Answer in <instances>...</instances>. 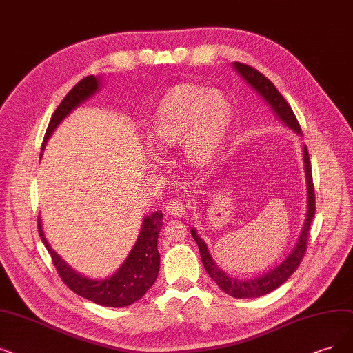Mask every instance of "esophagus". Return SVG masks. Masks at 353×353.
Returning a JSON list of instances; mask_svg holds the SVG:
<instances>
[{
    "label": "esophagus",
    "mask_w": 353,
    "mask_h": 353,
    "mask_svg": "<svg viewBox=\"0 0 353 353\" xmlns=\"http://www.w3.org/2000/svg\"><path fill=\"white\" fill-rule=\"evenodd\" d=\"M166 213L171 214V216L182 217L187 213V207L181 200H171L166 205Z\"/></svg>",
    "instance_id": "1"
}]
</instances>
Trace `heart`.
I'll return each mask as SVG.
<instances>
[{"label":"heart","mask_w":353,"mask_h":353,"mask_svg":"<svg viewBox=\"0 0 353 353\" xmlns=\"http://www.w3.org/2000/svg\"><path fill=\"white\" fill-rule=\"evenodd\" d=\"M232 120L233 108L224 94L187 83L162 98L149 128L154 145L169 149L182 140L187 161L203 166L216 157Z\"/></svg>","instance_id":"1"}]
</instances>
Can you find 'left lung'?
Here are the masks:
<instances>
[{
    "instance_id": "left-lung-1",
    "label": "left lung",
    "mask_w": 353,
    "mask_h": 353,
    "mask_svg": "<svg viewBox=\"0 0 353 353\" xmlns=\"http://www.w3.org/2000/svg\"><path fill=\"white\" fill-rule=\"evenodd\" d=\"M233 69L236 72L242 77V79L248 83V85L261 95L262 100L270 105V108L275 112V116L281 120L284 125L291 129L294 133L299 136H303L301 128L297 121V117L294 116V111L291 110L290 104L284 100V97L279 94V91L275 88L274 83L263 77L256 69L252 66L243 65L234 62ZM303 161H304V172H305V187H307V211H305V220L303 224L301 233L297 239V243H295L294 249L291 250L290 255L272 268L271 271H268L262 275L241 279V278H233L228 272H224L221 268L214 262L213 256L205 245V242L196 233V229H191V234L194 241L199 245L200 255L203 265L205 268L207 274L211 276V279L224 291L225 294L232 295L234 299H256L261 295L270 294L271 291L276 290L278 287L283 285L285 281L295 272L299 265L303 261V256L307 249V241H308V230L310 225H312L314 213H316V199H314V185H313V176H312V163H310L307 146L303 148Z\"/></svg>"
}]
</instances>
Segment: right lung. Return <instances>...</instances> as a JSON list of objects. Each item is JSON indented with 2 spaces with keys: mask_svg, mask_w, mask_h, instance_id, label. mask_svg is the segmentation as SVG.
Wrapping results in <instances>:
<instances>
[{
  "mask_svg": "<svg viewBox=\"0 0 353 353\" xmlns=\"http://www.w3.org/2000/svg\"><path fill=\"white\" fill-rule=\"evenodd\" d=\"M100 87L101 78L91 75L79 81L68 92L63 101L53 112L45 134L43 145H41V150L46 148L48 140L56 128L62 123V120L82 103L90 100L95 92L100 91ZM162 211H154L150 216H145L137 241L129 252L128 258L124 259L114 274L101 279H94L72 270L49 245L40 216L37 225L41 242H43L49 255L52 256L54 268L58 270L62 281L70 290L81 295V297L104 307H128L142 299L158 278L161 263V255L158 252V236L162 229Z\"/></svg>",
  "mask_w": 353,
  "mask_h": 353,
  "instance_id": "add662e5",
  "label": "right lung"
}]
</instances>
